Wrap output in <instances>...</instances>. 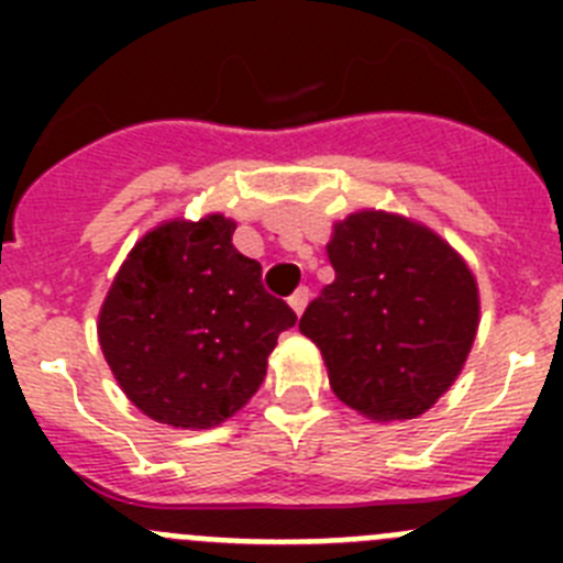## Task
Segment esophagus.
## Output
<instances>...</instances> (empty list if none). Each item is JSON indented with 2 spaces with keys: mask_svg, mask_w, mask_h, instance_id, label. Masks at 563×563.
Here are the masks:
<instances>
[{
  "mask_svg": "<svg viewBox=\"0 0 563 563\" xmlns=\"http://www.w3.org/2000/svg\"><path fill=\"white\" fill-rule=\"evenodd\" d=\"M307 301H310V290H307V287H298V290L287 298V305L292 307V312H296V316H301V312H305Z\"/></svg>",
  "mask_w": 563,
  "mask_h": 563,
  "instance_id": "obj_1",
  "label": "esophagus"
}]
</instances>
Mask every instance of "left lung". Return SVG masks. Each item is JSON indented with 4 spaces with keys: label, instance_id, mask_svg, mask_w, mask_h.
Masks as SVG:
<instances>
[{
    "label": "left lung",
    "instance_id": "8db88e82",
    "mask_svg": "<svg viewBox=\"0 0 563 563\" xmlns=\"http://www.w3.org/2000/svg\"><path fill=\"white\" fill-rule=\"evenodd\" d=\"M335 282L298 330L316 343L338 400L377 422L429 411L465 366L479 290L465 258L431 228L386 211L335 222Z\"/></svg>",
    "mask_w": 563,
    "mask_h": 563
}]
</instances>
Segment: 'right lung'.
Listing matches in <instances>:
<instances>
[{
	"instance_id": "1",
	"label": "right lung",
	"mask_w": 563,
	"mask_h": 563,
	"mask_svg": "<svg viewBox=\"0 0 563 563\" xmlns=\"http://www.w3.org/2000/svg\"><path fill=\"white\" fill-rule=\"evenodd\" d=\"M222 213L172 220L132 247L103 298L98 338L114 380L146 417L211 429L262 386L278 332L298 318L262 287Z\"/></svg>"
}]
</instances>
